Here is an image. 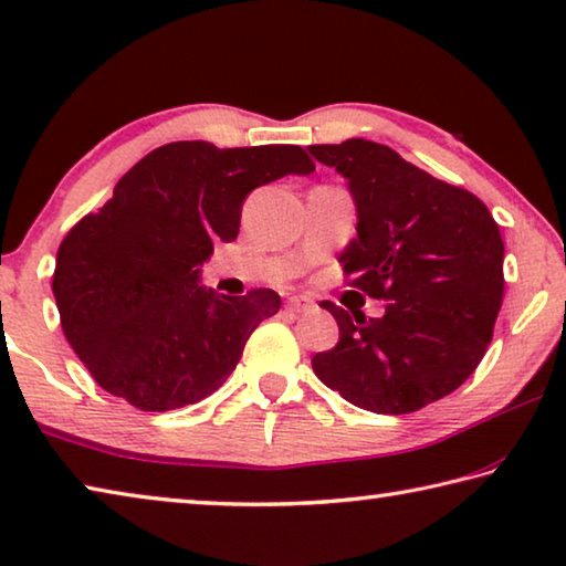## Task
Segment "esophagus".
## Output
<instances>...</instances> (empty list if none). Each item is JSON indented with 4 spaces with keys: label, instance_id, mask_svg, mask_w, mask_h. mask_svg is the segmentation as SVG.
<instances>
[{
    "label": "esophagus",
    "instance_id": "esophagus-1",
    "mask_svg": "<svg viewBox=\"0 0 566 566\" xmlns=\"http://www.w3.org/2000/svg\"><path fill=\"white\" fill-rule=\"evenodd\" d=\"M285 308L293 311V313H303V311L313 308V301L306 298V295H291V298L285 301Z\"/></svg>",
    "mask_w": 566,
    "mask_h": 566
}]
</instances>
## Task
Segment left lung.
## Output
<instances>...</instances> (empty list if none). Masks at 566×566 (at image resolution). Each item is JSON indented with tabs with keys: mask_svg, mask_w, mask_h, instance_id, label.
Segmentation results:
<instances>
[{
	"mask_svg": "<svg viewBox=\"0 0 566 566\" xmlns=\"http://www.w3.org/2000/svg\"><path fill=\"white\" fill-rule=\"evenodd\" d=\"M308 151L349 181L356 238L349 285L387 301L367 318L332 301L338 344L311 359L346 402L407 415L463 385L489 349L503 301V240L481 199L430 177L385 144L349 138Z\"/></svg>",
	"mask_w": 566,
	"mask_h": 566,
	"instance_id": "8db88e82",
	"label": "left lung"
}]
</instances>
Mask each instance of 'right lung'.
<instances>
[{"label":"right lung","mask_w":566,"mask_h":566,"mask_svg":"<svg viewBox=\"0 0 566 566\" xmlns=\"http://www.w3.org/2000/svg\"><path fill=\"white\" fill-rule=\"evenodd\" d=\"M313 169L301 146L174 142L146 154L65 234L52 275L60 324L106 392L164 412L224 385L281 295H220L199 285V265L214 242L238 238L255 187Z\"/></svg>","instance_id":"obj_1"}]
</instances>
